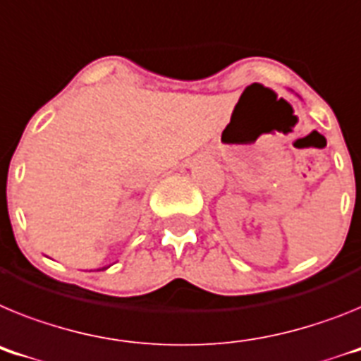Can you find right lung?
<instances>
[{
    "label": "right lung",
    "mask_w": 361,
    "mask_h": 361,
    "mask_svg": "<svg viewBox=\"0 0 361 361\" xmlns=\"http://www.w3.org/2000/svg\"><path fill=\"white\" fill-rule=\"evenodd\" d=\"M106 269H107V267H106Z\"/></svg>",
    "instance_id": "obj_1"
}]
</instances>
